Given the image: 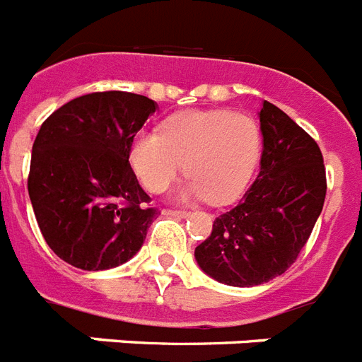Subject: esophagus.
Here are the masks:
<instances>
[{"label": "esophagus", "instance_id": "obj_1", "mask_svg": "<svg viewBox=\"0 0 362 362\" xmlns=\"http://www.w3.org/2000/svg\"><path fill=\"white\" fill-rule=\"evenodd\" d=\"M165 216H172V218H187L188 212L187 211H175V209H165L163 211Z\"/></svg>", "mask_w": 362, "mask_h": 362}]
</instances>
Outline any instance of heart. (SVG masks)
Wrapping results in <instances>:
<instances>
[{
  "label": "heart",
  "mask_w": 362,
  "mask_h": 362,
  "mask_svg": "<svg viewBox=\"0 0 362 362\" xmlns=\"http://www.w3.org/2000/svg\"><path fill=\"white\" fill-rule=\"evenodd\" d=\"M264 150L256 119L233 111L175 113L160 132H143L132 144V166L150 192H163L183 170L179 196L221 205L236 199L256 172Z\"/></svg>",
  "instance_id": "heart-1"
}]
</instances>
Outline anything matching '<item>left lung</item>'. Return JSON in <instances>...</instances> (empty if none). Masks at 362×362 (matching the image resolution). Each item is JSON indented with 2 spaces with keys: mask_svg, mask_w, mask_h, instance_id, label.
<instances>
[{
  "mask_svg": "<svg viewBox=\"0 0 362 362\" xmlns=\"http://www.w3.org/2000/svg\"><path fill=\"white\" fill-rule=\"evenodd\" d=\"M260 174L240 205L218 216L196 247L197 265L221 284L252 287L286 273L324 206L326 168L319 144L295 120L264 100Z\"/></svg>",
  "mask_w": 362,
  "mask_h": 362,
  "instance_id": "obj_1",
  "label": "left lung"
}]
</instances>
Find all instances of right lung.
<instances>
[{"mask_svg":"<svg viewBox=\"0 0 362 362\" xmlns=\"http://www.w3.org/2000/svg\"><path fill=\"white\" fill-rule=\"evenodd\" d=\"M151 98L89 93L58 107L33 144L29 197L47 245L73 267L104 271L139 252L159 212L134 170V137L153 115Z\"/></svg>","mask_w":362,"mask_h":362,"instance_id":"right-lung-1","label":"right lung"}]
</instances>
